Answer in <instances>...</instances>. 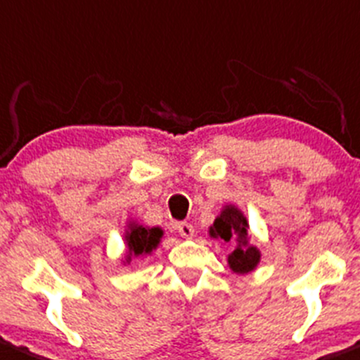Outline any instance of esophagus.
<instances>
[{
    "mask_svg": "<svg viewBox=\"0 0 360 360\" xmlns=\"http://www.w3.org/2000/svg\"><path fill=\"white\" fill-rule=\"evenodd\" d=\"M176 231H179V234L181 237H185V239H191V237L194 236V227H192L191 224H187V221H181V224L176 225Z\"/></svg>",
    "mask_w": 360,
    "mask_h": 360,
    "instance_id": "34e87169",
    "label": "esophagus"
}]
</instances>
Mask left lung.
<instances>
[{
  "instance_id": "obj_1",
  "label": "left lung",
  "mask_w": 360,
  "mask_h": 360,
  "mask_svg": "<svg viewBox=\"0 0 360 360\" xmlns=\"http://www.w3.org/2000/svg\"><path fill=\"white\" fill-rule=\"evenodd\" d=\"M248 229H250V224L246 217L234 205H225L221 207L220 214L214 218L213 225L210 227V236L213 239H224L225 243L236 240V248L227 257V263L237 276L253 272L262 260L260 250L250 243Z\"/></svg>"
}]
</instances>
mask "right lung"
<instances>
[{
    "label": "right lung",
    "mask_w": 360,
    "mask_h": 360,
    "mask_svg": "<svg viewBox=\"0 0 360 360\" xmlns=\"http://www.w3.org/2000/svg\"><path fill=\"white\" fill-rule=\"evenodd\" d=\"M126 227L128 229L124 231L126 255L123 263H129L131 258L150 255L154 250H158L165 236L161 227H143L139 221H128Z\"/></svg>",
    "instance_id": "right-lung-1"
}]
</instances>
